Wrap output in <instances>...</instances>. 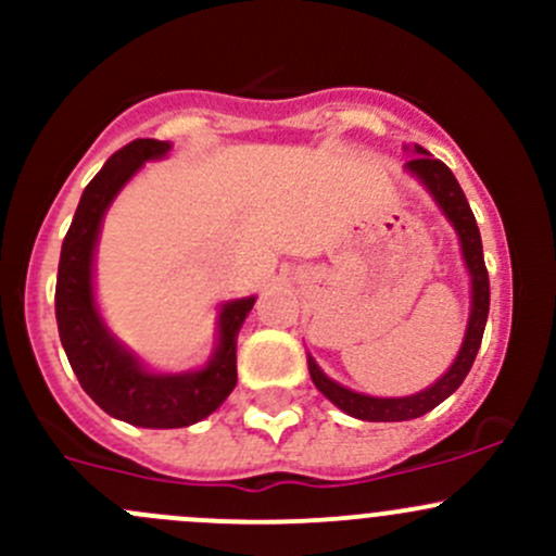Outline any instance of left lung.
<instances>
[{
	"instance_id": "8db88e82",
	"label": "left lung",
	"mask_w": 556,
	"mask_h": 556,
	"mask_svg": "<svg viewBox=\"0 0 556 556\" xmlns=\"http://www.w3.org/2000/svg\"><path fill=\"white\" fill-rule=\"evenodd\" d=\"M412 153L414 159L406 164V172L414 174V177L428 188V193L433 195V201L441 206L446 220H450L454 231H457L459 247H463V261L470 274V317L468 328H465L463 346H459L450 371H446L439 382L430 384L428 390L417 392V395L374 397L355 390H346V387H341L330 377H325L323 368H319L317 363H314V357L309 355V374L314 387H317L333 406H339L341 412L350 414V417L355 419H366V422H403V419H417L422 417V414L433 412L439 403H444L446 397L463 384V379L468 377L470 366H473L476 361V352H479L481 346V336H484L486 314H490V274H486L484 250H481V233L479 226H476L473 212H470L468 199H465L463 188H459V182L454 179L450 166L441 164L439 159H433V155L425 148H419V144H414Z\"/></svg>"
}]
</instances>
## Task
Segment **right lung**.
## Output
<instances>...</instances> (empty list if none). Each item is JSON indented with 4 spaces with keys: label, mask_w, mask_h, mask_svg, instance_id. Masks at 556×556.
<instances>
[{
    "label": "right lung",
    "mask_w": 556,
    "mask_h": 556,
    "mask_svg": "<svg viewBox=\"0 0 556 556\" xmlns=\"http://www.w3.org/2000/svg\"><path fill=\"white\" fill-rule=\"evenodd\" d=\"M172 150L159 139H134L86 185L61 244L55 323L77 382L110 417L137 428H188L210 417L237 387V336L255 295L226 301L217 317V346L199 371L155 374L106 330L93 299V252L104 212L123 185Z\"/></svg>",
    "instance_id": "right-lung-1"
}]
</instances>
